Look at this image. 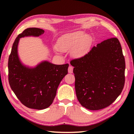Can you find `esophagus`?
<instances>
[{"mask_svg":"<svg viewBox=\"0 0 134 134\" xmlns=\"http://www.w3.org/2000/svg\"><path fill=\"white\" fill-rule=\"evenodd\" d=\"M72 71H73V67L70 65V66L69 67V69H68V72L69 73H72Z\"/></svg>","mask_w":134,"mask_h":134,"instance_id":"esophagus-1","label":"esophagus"}]
</instances>
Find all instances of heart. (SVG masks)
Instances as JSON below:
<instances>
[{"instance_id":"obj_1","label":"heart","mask_w":134,"mask_h":134,"mask_svg":"<svg viewBox=\"0 0 134 134\" xmlns=\"http://www.w3.org/2000/svg\"><path fill=\"white\" fill-rule=\"evenodd\" d=\"M92 44L91 37L85 34L83 32H77L58 41L57 48L61 51L66 52L72 50L74 57H80L85 54L90 48Z\"/></svg>"}]
</instances>
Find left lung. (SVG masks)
Returning a JSON list of instances; mask_svg holds the SVG:
<instances>
[{
  "label": "left lung",
  "instance_id": "1",
  "mask_svg": "<svg viewBox=\"0 0 134 134\" xmlns=\"http://www.w3.org/2000/svg\"><path fill=\"white\" fill-rule=\"evenodd\" d=\"M70 64L74 67L76 96L83 107L92 110L105 108L121 93L125 62L118 38L103 41Z\"/></svg>",
  "mask_w": 134,
  "mask_h": 134
}]
</instances>
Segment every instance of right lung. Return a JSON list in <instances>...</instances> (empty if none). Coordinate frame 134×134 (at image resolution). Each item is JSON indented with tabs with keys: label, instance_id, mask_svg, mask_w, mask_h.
I'll return each mask as SVG.
<instances>
[{
	"label": "right lung",
	"instance_id": "right-lung-1",
	"mask_svg": "<svg viewBox=\"0 0 134 134\" xmlns=\"http://www.w3.org/2000/svg\"><path fill=\"white\" fill-rule=\"evenodd\" d=\"M44 33L43 29L37 28L25 29L13 42L8 60V80L11 89L24 105L38 110L46 109L53 103L69 67V64L55 65L45 61L35 68H29L20 62L18 55L20 38L38 37Z\"/></svg>",
	"mask_w": 134,
	"mask_h": 134
}]
</instances>
